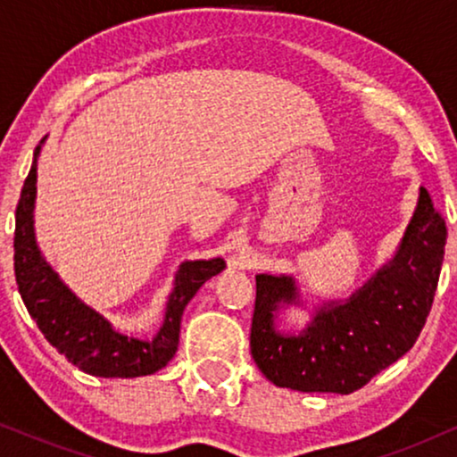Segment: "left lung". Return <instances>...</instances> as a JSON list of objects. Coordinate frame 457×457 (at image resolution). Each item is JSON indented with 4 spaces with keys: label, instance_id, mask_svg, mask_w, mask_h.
Listing matches in <instances>:
<instances>
[{
    "label": "left lung",
    "instance_id": "obj_1",
    "mask_svg": "<svg viewBox=\"0 0 457 457\" xmlns=\"http://www.w3.org/2000/svg\"><path fill=\"white\" fill-rule=\"evenodd\" d=\"M447 227L428 191L420 197L397 253L345 302L316 310L297 335L277 328L278 310L299 303L293 277H255L249 347L262 374L303 393H353L414 345L439 283Z\"/></svg>",
    "mask_w": 457,
    "mask_h": 457
}]
</instances>
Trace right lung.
Listing matches in <instances>:
<instances>
[{
  "label": "right lung",
  "instance_id": "right-lung-1",
  "mask_svg": "<svg viewBox=\"0 0 457 457\" xmlns=\"http://www.w3.org/2000/svg\"><path fill=\"white\" fill-rule=\"evenodd\" d=\"M39 152L41 145H37L33 166L16 205L14 230L16 283L30 318L58 353L93 377L135 378L158 372L177 353L185 305L205 280L224 270V260H195L180 264L166 303L164 324L152 341L118 333L102 314L85 305L62 283L37 247L33 212Z\"/></svg>",
  "mask_w": 457,
  "mask_h": 457
}]
</instances>
